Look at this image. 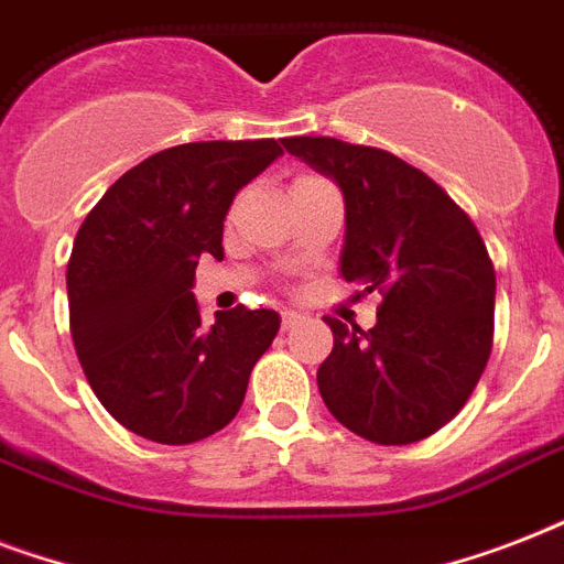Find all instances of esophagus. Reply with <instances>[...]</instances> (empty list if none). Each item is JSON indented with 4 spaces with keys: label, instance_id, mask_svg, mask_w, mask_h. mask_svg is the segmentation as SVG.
I'll return each mask as SVG.
<instances>
[{
    "label": "esophagus",
    "instance_id": "obj_1",
    "mask_svg": "<svg viewBox=\"0 0 564 564\" xmlns=\"http://www.w3.org/2000/svg\"><path fill=\"white\" fill-rule=\"evenodd\" d=\"M281 318H283V327H295L304 316H301V313H295V310H283Z\"/></svg>",
    "mask_w": 564,
    "mask_h": 564
}]
</instances>
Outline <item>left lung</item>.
<instances>
[{
  "label": "left lung",
  "instance_id": "8db88e82",
  "mask_svg": "<svg viewBox=\"0 0 564 564\" xmlns=\"http://www.w3.org/2000/svg\"><path fill=\"white\" fill-rule=\"evenodd\" d=\"M283 149L345 195L343 278L380 295L377 325L327 316L334 351L318 392L339 424L377 445L442 430L480 383L495 339V265L468 213L392 152L334 137Z\"/></svg>",
  "mask_w": 564,
  "mask_h": 564
}]
</instances>
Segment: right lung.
Instances as JSON below:
<instances>
[{"instance_id": "add662e5", "label": "right lung", "mask_w": 564, "mask_h": 564, "mask_svg": "<svg viewBox=\"0 0 564 564\" xmlns=\"http://www.w3.org/2000/svg\"><path fill=\"white\" fill-rule=\"evenodd\" d=\"M281 152L274 140L172 145L128 170L82 221L66 263L75 354L101 406L137 436L202 442L242 406L281 316L237 304L202 325L195 265L225 257L234 195Z\"/></svg>"}]
</instances>
